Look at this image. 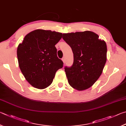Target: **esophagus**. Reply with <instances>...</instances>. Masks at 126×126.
Listing matches in <instances>:
<instances>
[{
	"instance_id": "34e87169",
	"label": "esophagus",
	"mask_w": 126,
	"mask_h": 126,
	"mask_svg": "<svg viewBox=\"0 0 126 126\" xmlns=\"http://www.w3.org/2000/svg\"><path fill=\"white\" fill-rule=\"evenodd\" d=\"M62 61H63V63H65V58L64 57H63V58L62 59Z\"/></svg>"
}]
</instances>
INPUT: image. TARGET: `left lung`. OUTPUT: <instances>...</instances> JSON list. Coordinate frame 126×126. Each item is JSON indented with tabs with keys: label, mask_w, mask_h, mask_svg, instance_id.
I'll return each instance as SVG.
<instances>
[{
	"label": "left lung",
	"mask_w": 126,
	"mask_h": 126,
	"mask_svg": "<svg viewBox=\"0 0 126 126\" xmlns=\"http://www.w3.org/2000/svg\"><path fill=\"white\" fill-rule=\"evenodd\" d=\"M71 47L74 63L65 67L68 82L78 91L88 89L102 74L107 60V45L97 34L90 31L63 34Z\"/></svg>",
	"instance_id": "obj_1"
}]
</instances>
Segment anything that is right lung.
Instances as JSON below:
<instances>
[{
  "mask_svg": "<svg viewBox=\"0 0 126 126\" xmlns=\"http://www.w3.org/2000/svg\"><path fill=\"white\" fill-rule=\"evenodd\" d=\"M62 35L61 32L51 30H35L26 35L17 46L20 69L34 87L44 89L49 86L56 72L63 67L55 46Z\"/></svg>",
  "mask_w": 126,
  "mask_h": 126,
  "instance_id": "obj_1",
  "label": "right lung"
}]
</instances>
